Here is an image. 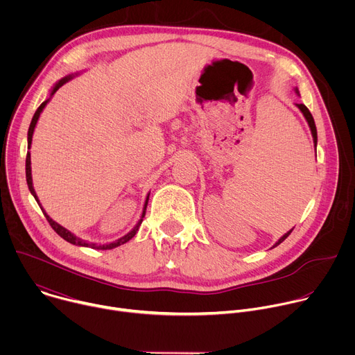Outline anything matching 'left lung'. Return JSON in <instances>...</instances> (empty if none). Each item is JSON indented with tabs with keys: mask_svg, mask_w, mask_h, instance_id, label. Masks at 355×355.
I'll return each instance as SVG.
<instances>
[{
	"mask_svg": "<svg viewBox=\"0 0 355 355\" xmlns=\"http://www.w3.org/2000/svg\"><path fill=\"white\" fill-rule=\"evenodd\" d=\"M295 92L299 95V89H297V87H295ZM296 107H297V110L302 112V115L305 116V119H306V122H308V125H309V128H311V133H312V137H313V144H315V150H316V146H318V130H316V125H315V119H313V116H312V114H311V111L303 105V104H295ZM293 230V227L289 230V232H286L282 237H279L278 239V241L272 245V247H277L278 244H281L289 234H291V232Z\"/></svg>",
	"mask_w": 355,
	"mask_h": 355,
	"instance_id": "8db88e82",
	"label": "left lung"
}]
</instances>
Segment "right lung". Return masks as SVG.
Here are the masks:
<instances>
[{"label":"right lung","mask_w":355,"mask_h":355,"mask_svg":"<svg viewBox=\"0 0 355 355\" xmlns=\"http://www.w3.org/2000/svg\"><path fill=\"white\" fill-rule=\"evenodd\" d=\"M78 73H76V74H69V76H66V77H63V78H60L53 87H52V89H50V92H49V96H47V99L46 101H43V103L40 104V107L37 108V111L35 112V115H33V118H32V122H31V125H29V130H28V156H26V182H28V188H29V191H31V193L33 195V198L36 199V202L39 204V207H40V209H42V212L44 214V216H46V219H47V222L50 223V226L53 227V230L60 236V237H63L66 241H69V243H71V244H74V245H78V247H89V248H95V250H112V248H115V247H119V245H122V244H125V243H128L135 234H136V232L139 230V227H140V225H141V222H143V218H144V215H146V208H147V202H148V195H150V192L147 193V196H146V200H144V205H143V211H141V216H140V219L137 220V223L133 226V229L130 230V232H128L125 236H122V237H119V239H116L115 241H110V243H104V244H98V243H91V241H87V240H84V239H81V237H78V236H76L73 232H70L69 229H66L64 226H62V225H59L56 220H53L52 218H50L47 214H46V211L43 209V207L40 205V200H39V198H37V195H36V192H35V188H33V181H32V168H31V146H32V137H33V132H35V128H36V123H37V121H39V116H40V114L43 112V110H44V107L47 105V103L50 99H52V96L56 94V91L62 87V85H64L66 83H69L70 80H73L76 76H77Z\"/></svg>","instance_id":"1"}]
</instances>
